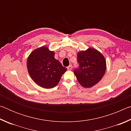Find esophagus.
I'll list each match as a JSON object with an SVG mask.
<instances>
[{
    "mask_svg": "<svg viewBox=\"0 0 131 131\" xmlns=\"http://www.w3.org/2000/svg\"><path fill=\"white\" fill-rule=\"evenodd\" d=\"M72 65H69V66H68V67H67V69L68 70H72Z\"/></svg>",
    "mask_w": 131,
    "mask_h": 131,
    "instance_id": "34e87169",
    "label": "esophagus"
}]
</instances>
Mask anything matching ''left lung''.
Returning <instances> with one entry per match:
<instances>
[{"label":"left lung","mask_w":131,"mask_h":131,"mask_svg":"<svg viewBox=\"0 0 131 131\" xmlns=\"http://www.w3.org/2000/svg\"><path fill=\"white\" fill-rule=\"evenodd\" d=\"M79 67L74 70L79 83L84 88H91L98 83L105 73V57L97 50L89 48L77 53Z\"/></svg>","instance_id":"1"}]
</instances>
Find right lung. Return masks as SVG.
I'll return each instance as SVG.
<instances>
[{
    "label": "right lung",
    "instance_id": "add662e5",
    "mask_svg": "<svg viewBox=\"0 0 131 131\" xmlns=\"http://www.w3.org/2000/svg\"><path fill=\"white\" fill-rule=\"evenodd\" d=\"M55 52L47 47H39L27 59L29 74L35 83L46 89L55 87L67 69L54 58Z\"/></svg>",
    "mask_w": 131,
    "mask_h": 131
}]
</instances>
